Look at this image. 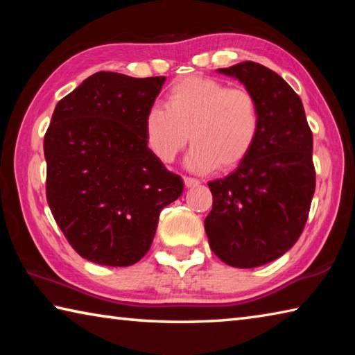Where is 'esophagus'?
Segmentation results:
<instances>
[{"label": "esophagus", "mask_w": 355, "mask_h": 355, "mask_svg": "<svg viewBox=\"0 0 355 355\" xmlns=\"http://www.w3.org/2000/svg\"><path fill=\"white\" fill-rule=\"evenodd\" d=\"M200 182L197 178H192V177H184V186L186 188H196V186H199Z\"/></svg>", "instance_id": "34e87169"}]
</instances>
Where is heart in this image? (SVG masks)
I'll return each mask as SVG.
<instances>
[{
  "label": "heart",
  "mask_w": 355,
  "mask_h": 355,
  "mask_svg": "<svg viewBox=\"0 0 355 355\" xmlns=\"http://www.w3.org/2000/svg\"><path fill=\"white\" fill-rule=\"evenodd\" d=\"M261 128L255 95L205 76H189L173 84L164 107L155 105L144 117L150 152L171 164L192 144L186 164L208 172L230 171L248 158Z\"/></svg>",
  "instance_id": "heart-1"
}]
</instances>
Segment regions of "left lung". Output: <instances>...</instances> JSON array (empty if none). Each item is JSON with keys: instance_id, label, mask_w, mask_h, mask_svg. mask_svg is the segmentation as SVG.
<instances>
[{"instance_id": "left-lung-1", "label": "left lung", "mask_w": 355, "mask_h": 355, "mask_svg": "<svg viewBox=\"0 0 355 355\" xmlns=\"http://www.w3.org/2000/svg\"><path fill=\"white\" fill-rule=\"evenodd\" d=\"M218 71L255 95L261 128L248 158L208 183L205 232L228 266L257 268L290 250L304 230L316 184L313 135L299 95L271 69L245 61Z\"/></svg>"}]
</instances>
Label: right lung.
<instances>
[{
    "instance_id": "right-lung-1",
    "label": "right lung",
    "mask_w": 355,
    "mask_h": 355,
    "mask_svg": "<svg viewBox=\"0 0 355 355\" xmlns=\"http://www.w3.org/2000/svg\"><path fill=\"white\" fill-rule=\"evenodd\" d=\"M166 76L98 71L59 101L44 139L46 200L71 248L103 266H131L152 245L183 180L150 152L144 117Z\"/></svg>"
}]
</instances>
